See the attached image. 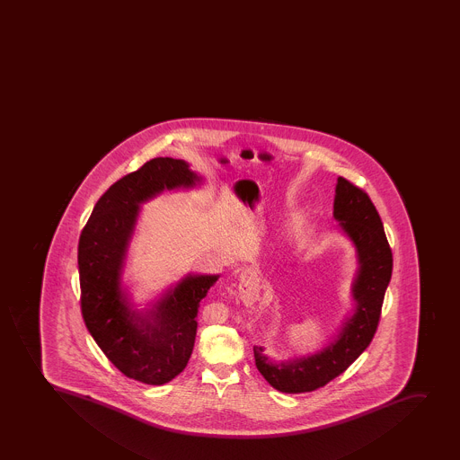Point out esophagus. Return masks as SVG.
Instances as JSON below:
<instances>
[{
  "mask_svg": "<svg viewBox=\"0 0 460 460\" xmlns=\"http://www.w3.org/2000/svg\"><path fill=\"white\" fill-rule=\"evenodd\" d=\"M253 278H255V271L253 270H246L242 273L241 285H239V298L243 303H252L255 299V289H253Z\"/></svg>",
  "mask_w": 460,
  "mask_h": 460,
  "instance_id": "34e87169",
  "label": "esophagus"
}]
</instances>
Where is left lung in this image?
<instances>
[{
    "instance_id": "obj_1",
    "label": "left lung",
    "mask_w": 460,
    "mask_h": 460,
    "mask_svg": "<svg viewBox=\"0 0 460 460\" xmlns=\"http://www.w3.org/2000/svg\"><path fill=\"white\" fill-rule=\"evenodd\" d=\"M333 218L356 246L358 267L351 286L354 310L335 340L311 356L278 363L264 354V348L253 347L258 370L280 393H310L340 376L372 342L379 323L393 274V252L381 217L367 193L338 177Z\"/></svg>"
}]
</instances>
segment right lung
<instances>
[{
	"label": "right lung",
	"instance_id": "right-lung-1",
	"mask_svg": "<svg viewBox=\"0 0 460 460\" xmlns=\"http://www.w3.org/2000/svg\"><path fill=\"white\" fill-rule=\"evenodd\" d=\"M202 181L187 162L155 157L95 203L78 244L81 311L104 356L125 376L164 385L184 370L195 345L199 303L218 276L187 274L145 311L134 310L122 271L141 203Z\"/></svg>",
	"mask_w": 460,
	"mask_h": 460
}]
</instances>
